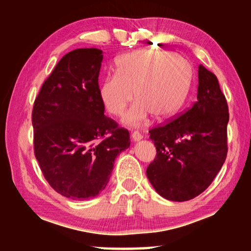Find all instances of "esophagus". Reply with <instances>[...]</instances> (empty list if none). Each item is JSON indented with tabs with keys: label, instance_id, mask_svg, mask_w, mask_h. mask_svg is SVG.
<instances>
[{
	"label": "esophagus",
	"instance_id": "obj_1",
	"mask_svg": "<svg viewBox=\"0 0 251 251\" xmlns=\"http://www.w3.org/2000/svg\"><path fill=\"white\" fill-rule=\"evenodd\" d=\"M131 138H133L134 142L141 141V139L143 138V135H142L141 133H139V131L135 130V131H133V133H131Z\"/></svg>",
	"mask_w": 251,
	"mask_h": 251
}]
</instances>
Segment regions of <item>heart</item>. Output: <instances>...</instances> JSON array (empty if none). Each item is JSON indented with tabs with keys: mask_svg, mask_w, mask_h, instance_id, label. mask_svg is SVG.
<instances>
[{
	"mask_svg": "<svg viewBox=\"0 0 251 251\" xmlns=\"http://www.w3.org/2000/svg\"><path fill=\"white\" fill-rule=\"evenodd\" d=\"M192 76V65L179 54L138 50L117 59L115 74L100 80L99 93L106 110L114 116L124 114L135 96L137 101L123 122L139 126L150 115L158 121L173 116L188 93Z\"/></svg>",
	"mask_w": 251,
	"mask_h": 251,
	"instance_id": "obj_1",
	"label": "heart"
}]
</instances>
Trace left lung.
Here are the masks:
<instances>
[{
    "instance_id": "left-lung-1",
    "label": "left lung",
    "mask_w": 251,
    "mask_h": 251,
    "mask_svg": "<svg viewBox=\"0 0 251 251\" xmlns=\"http://www.w3.org/2000/svg\"><path fill=\"white\" fill-rule=\"evenodd\" d=\"M228 121L218 79L201 64L197 100L173 121L150 130L156 157L146 174L160 196L186 201L208 188L226 160Z\"/></svg>"
}]
</instances>
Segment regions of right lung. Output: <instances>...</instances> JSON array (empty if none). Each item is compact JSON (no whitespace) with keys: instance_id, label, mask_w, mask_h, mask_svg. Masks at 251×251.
<instances>
[{"instance_id":"add662e5","label":"right lung","mask_w":251,"mask_h":251,"mask_svg":"<svg viewBox=\"0 0 251 251\" xmlns=\"http://www.w3.org/2000/svg\"><path fill=\"white\" fill-rule=\"evenodd\" d=\"M101 50L64 55L42 85L32 112L34 154L55 192L74 201L105 189L128 130L104 115L99 93Z\"/></svg>"}]
</instances>
